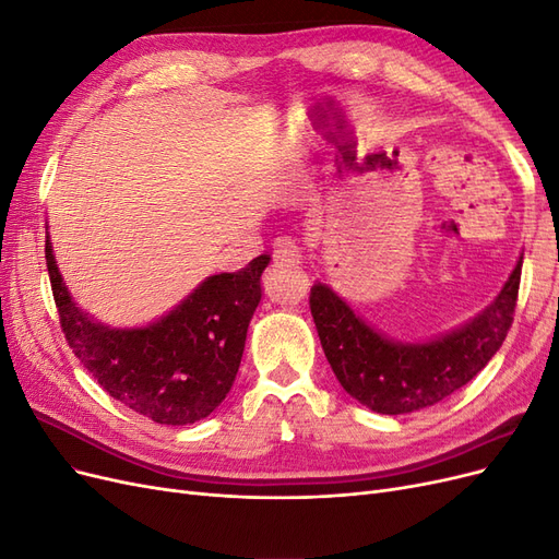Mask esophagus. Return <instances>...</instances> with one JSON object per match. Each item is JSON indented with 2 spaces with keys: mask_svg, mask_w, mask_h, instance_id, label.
<instances>
[{
  "mask_svg": "<svg viewBox=\"0 0 559 559\" xmlns=\"http://www.w3.org/2000/svg\"><path fill=\"white\" fill-rule=\"evenodd\" d=\"M273 249H275L273 251L275 259L282 261V263H292V265L302 263V251H300V247L292 238H277Z\"/></svg>",
  "mask_w": 559,
  "mask_h": 559,
  "instance_id": "1",
  "label": "esophagus"
}]
</instances>
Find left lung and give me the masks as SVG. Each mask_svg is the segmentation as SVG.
I'll return each mask as SVG.
<instances>
[{"mask_svg":"<svg viewBox=\"0 0 559 559\" xmlns=\"http://www.w3.org/2000/svg\"><path fill=\"white\" fill-rule=\"evenodd\" d=\"M522 257L485 310L445 333L396 341L354 312L329 284L314 282L310 310L321 347L345 392L380 415L429 408L476 378L511 329Z\"/></svg>","mask_w":559,"mask_h":559,"instance_id":"left-lung-1","label":"left lung"}]
</instances>
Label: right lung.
I'll return each mask as SVG.
<instances>
[{"label":"right lung","mask_w":559,"mask_h":559,"mask_svg":"<svg viewBox=\"0 0 559 559\" xmlns=\"http://www.w3.org/2000/svg\"><path fill=\"white\" fill-rule=\"evenodd\" d=\"M46 263L67 343L109 396L173 427L193 425L222 405L238 376L270 253H261L238 273L205 277L148 324L118 329L79 308L48 233Z\"/></svg>","instance_id":"1"}]
</instances>
